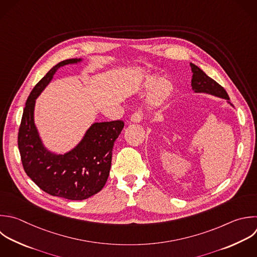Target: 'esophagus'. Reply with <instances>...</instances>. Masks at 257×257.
Masks as SVG:
<instances>
[{
    "mask_svg": "<svg viewBox=\"0 0 257 257\" xmlns=\"http://www.w3.org/2000/svg\"><path fill=\"white\" fill-rule=\"evenodd\" d=\"M143 116H144V114H143V112H142L141 110L135 111V112L132 114V116H131V121H132V122H135V123H138V122L142 121Z\"/></svg>",
    "mask_w": 257,
    "mask_h": 257,
    "instance_id": "obj_1",
    "label": "esophagus"
}]
</instances>
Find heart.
Returning a JSON list of instances; mask_svg holds the SVG:
<instances>
[{
	"mask_svg": "<svg viewBox=\"0 0 257 257\" xmlns=\"http://www.w3.org/2000/svg\"><path fill=\"white\" fill-rule=\"evenodd\" d=\"M155 82L156 79L153 77L147 79V81L145 82V87L151 88L153 85H154V87L152 86L153 87L149 93L148 99L151 104L159 105L170 97V95L173 92V84L167 78L159 79L156 84L154 83Z\"/></svg>",
	"mask_w": 257,
	"mask_h": 257,
	"instance_id": "1",
	"label": "heart"
}]
</instances>
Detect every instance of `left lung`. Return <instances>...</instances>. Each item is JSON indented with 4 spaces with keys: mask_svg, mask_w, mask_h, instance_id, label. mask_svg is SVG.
I'll return each mask as SVG.
<instances>
[{
    "mask_svg": "<svg viewBox=\"0 0 257 257\" xmlns=\"http://www.w3.org/2000/svg\"><path fill=\"white\" fill-rule=\"evenodd\" d=\"M190 66L193 73L191 86L192 90L195 93H207L220 98H224L230 105H232L229 102V96L226 90L220 84H218L215 80L210 78L202 69H200L195 64L190 63Z\"/></svg>",
    "mask_w": 257,
    "mask_h": 257,
    "instance_id": "left-lung-1",
    "label": "left lung"
}]
</instances>
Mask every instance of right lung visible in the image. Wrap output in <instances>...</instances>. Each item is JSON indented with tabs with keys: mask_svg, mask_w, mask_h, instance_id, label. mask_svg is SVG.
Wrapping results in <instances>:
<instances>
[{
	"mask_svg": "<svg viewBox=\"0 0 257 257\" xmlns=\"http://www.w3.org/2000/svg\"><path fill=\"white\" fill-rule=\"evenodd\" d=\"M81 61L75 58L59 62L35 85L26 101L18 135L26 174L44 192L68 200L87 199L103 188L110 171L113 144L124 126L122 120L94 122L65 154L53 153L44 146L34 121L36 99L60 67Z\"/></svg>",
	"mask_w": 257,
	"mask_h": 257,
	"instance_id": "1",
	"label": "right lung"
}]
</instances>
